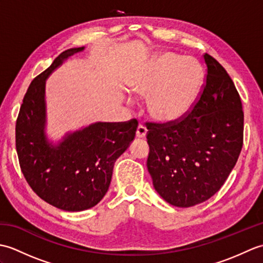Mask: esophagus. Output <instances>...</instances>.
Masks as SVG:
<instances>
[{
	"mask_svg": "<svg viewBox=\"0 0 263 263\" xmlns=\"http://www.w3.org/2000/svg\"><path fill=\"white\" fill-rule=\"evenodd\" d=\"M136 135H137V138H139V139L146 138V136H147V128H146V126L142 125V124H139L138 128H137Z\"/></svg>",
	"mask_w": 263,
	"mask_h": 263,
	"instance_id": "obj_1",
	"label": "esophagus"
}]
</instances>
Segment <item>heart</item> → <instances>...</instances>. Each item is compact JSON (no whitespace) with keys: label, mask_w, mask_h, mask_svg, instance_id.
I'll return each mask as SVG.
<instances>
[{"label":"heart","mask_w":263,"mask_h":263,"mask_svg":"<svg viewBox=\"0 0 263 263\" xmlns=\"http://www.w3.org/2000/svg\"><path fill=\"white\" fill-rule=\"evenodd\" d=\"M203 71L195 60L175 53L155 59L131 81V90L147 98L149 115L161 123L185 117L200 96Z\"/></svg>","instance_id":"obj_1"}]
</instances>
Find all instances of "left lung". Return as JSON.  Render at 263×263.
Segmentation results:
<instances>
[{
  "label": "left lung",
  "mask_w": 263,
  "mask_h": 263,
  "mask_svg": "<svg viewBox=\"0 0 263 263\" xmlns=\"http://www.w3.org/2000/svg\"><path fill=\"white\" fill-rule=\"evenodd\" d=\"M203 59L205 86L191 113L174 124L148 126L147 167L154 187L180 208L219 191L243 146L244 114L235 85L214 58Z\"/></svg>",
  "instance_id": "left-lung-1"
}]
</instances>
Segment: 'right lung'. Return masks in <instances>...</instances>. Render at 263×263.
<instances>
[{"label":"right lung","mask_w":263,"mask_h":263,"mask_svg":"<svg viewBox=\"0 0 263 263\" xmlns=\"http://www.w3.org/2000/svg\"><path fill=\"white\" fill-rule=\"evenodd\" d=\"M85 46L66 49L30 83L15 125L21 171L39 198L65 211L96 205L107 192L116 159L136 137L138 122H95L52 140L46 132V80Z\"/></svg>","instance_id":"right-lung-1"}]
</instances>
